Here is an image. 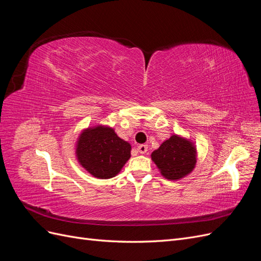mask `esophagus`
Returning a JSON list of instances; mask_svg holds the SVG:
<instances>
[{
    "label": "esophagus",
    "instance_id": "1",
    "mask_svg": "<svg viewBox=\"0 0 261 261\" xmlns=\"http://www.w3.org/2000/svg\"><path fill=\"white\" fill-rule=\"evenodd\" d=\"M137 150L138 151L140 152V153H146L147 152V150H148V146L147 145H139L138 147H137Z\"/></svg>",
    "mask_w": 261,
    "mask_h": 261
}]
</instances>
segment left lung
Wrapping results in <instances>:
<instances>
[{
	"label": "left lung",
	"instance_id": "obj_1",
	"mask_svg": "<svg viewBox=\"0 0 261 261\" xmlns=\"http://www.w3.org/2000/svg\"><path fill=\"white\" fill-rule=\"evenodd\" d=\"M151 160L163 177L178 180L191 174L195 169L197 149L191 139L174 134L154 150Z\"/></svg>",
	"mask_w": 261,
	"mask_h": 261
}]
</instances>
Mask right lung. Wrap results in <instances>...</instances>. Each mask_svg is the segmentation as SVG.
<instances>
[{"label": "right lung", "mask_w": 261, "mask_h": 261, "mask_svg": "<svg viewBox=\"0 0 261 261\" xmlns=\"http://www.w3.org/2000/svg\"><path fill=\"white\" fill-rule=\"evenodd\" d=\"M132 146L116 135L108 125L85 128L78 136L75 154L77 161L97 178L108 179L121 172L130 158Z\"/></svg>", "instance_id": "add662e5"}]
</instances>
